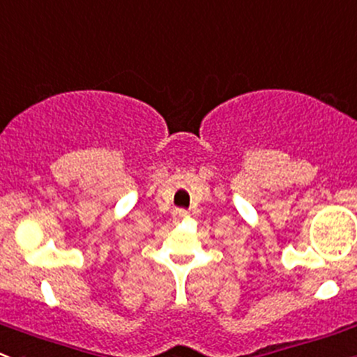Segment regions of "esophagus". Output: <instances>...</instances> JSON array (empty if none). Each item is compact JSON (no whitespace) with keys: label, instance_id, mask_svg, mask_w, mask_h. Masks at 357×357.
I'll return each instance as SVG.
<instances>
[{"label":"esophagus","instance_id":"obj_1","mask_svg":"<svg viewBox=\"0 0 357 357\" xmlns=\"http://www.w3.org/2000/svg\"><path fill=\"white\" fill-rule=\"evenodd\" d=\"M187 216H189V211H185V209H175V211H174V218L175 220L187 218Z\"/></svg>","mask_w":357,"mask_h":357}]
</instances>
